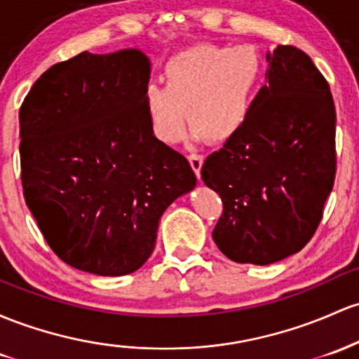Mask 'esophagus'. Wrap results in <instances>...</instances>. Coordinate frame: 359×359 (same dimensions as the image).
Instances as JSON below:
<instances>
[{
  "label": "esophagus",
  "instance_id": "obj_1",
  "mask_svg": "<svg viewBox=\"0 0 359 359\" xmlns=\"http://www.w3.org/2000/svg\"><path fill=\"white\" fill-rule=\"evenodd\" d=\"M189 163H191L192 170H194L196 175H198V179L201 177V168H203V163H204V158L201 155H189Z\"/></svg>",
  "mask_w": 359,
  "mask_h": 359
}]
</instances>
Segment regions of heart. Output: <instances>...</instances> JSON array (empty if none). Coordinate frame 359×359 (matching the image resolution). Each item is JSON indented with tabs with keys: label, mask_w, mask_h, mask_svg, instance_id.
Returning <instances> with one entry per match:
<instances>
[{
	"label": "heart",
	"mask_w": 359,
	"mask_h": 359,
	"mask_svg": "<svg viewBox=\"0 0 359 359\" xmlns=\"http://www.w3.org/2000/svg\"><path fill=\"white\" fill-rule=\"evenodd\" d=\"M264 61L254 46L198 44L165 65V88L144 90L148 119L156 140L173 144L192 133L206 143L233 140L249 121L261 86Z\"/></svg>",
	"instance_id": "obj_1"
}]
</instances>
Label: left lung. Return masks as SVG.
I'll use <instances>...</instances> for the list:
<instances>
[{
  "label": "left lung",
  "instance_id": "obj_1",
  "mask_svg": "<svg viewBox=\"0 0 359 359\" xmlns=\"http://www.w3.org/2000/svg\"><path fill=\"white\" fill-rule=\"evenodd\" d=\"M266 85L249 121L204 161L201 177L223 215L212 240L231 261L267 266L313 237L336 177V109L305 53H266Z\"/></svg>",
  "mask_w": 359,
  "mask_h": 359
}]
</instances>
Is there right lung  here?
<instances>
[{
  "instance_id": "obj_1",
  "label": "right lung",
  "mask_w": 359,
  "mask_h": 359,
  "mask_svg": "<svg viewBox=\"0 0 359 359\" xmlns=\"http://www.w3.org/2000/svg\"><path fill=\"white\" fill-rule=\"evenodd\" d=\"M140 49L81 53L50 66L20 107L25 203L74 269L124 276L155 249L165 210L196 187L180 153L155 137Z\"/></svg>"
}]
</instances>
